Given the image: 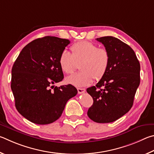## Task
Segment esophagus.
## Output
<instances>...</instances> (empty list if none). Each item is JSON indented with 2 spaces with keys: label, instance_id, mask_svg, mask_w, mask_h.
I'll list each match as a JSON object with an SVG mask.
<instances>
[{
  "label": "esophagus",
  "instance_id": "1",
  "mask_svg": "<svg viewBox=\"0 0 154 154\" xmlns=\"http://www.w3.org/2000/svg\"><path fill=\"white\" fill-rule=\"evenodd\" d=\"M77 90H78V93H79V94H82V93H84L85 92V88H78Z\"/></svg>",
  "mask_w": 154,
  "mask_h": 154
}]
</instances>
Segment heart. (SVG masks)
Here are the masks:
<instances>
[{"mask_svg":"<svg viewBox=\"0 0 154 154\" xmlns=\"http://www.w3.org/2000/svg\"><path fill=\"white\" fill-rule=\"evenodd\" d=\"M72 55L64 51L59 58L62 71L71 74L75 69L76 63H80L79 73L66 79L67 84L77 87H86L93 82V79L99 80L106 74L109 64V53L106 48H100L95 43L82 40L74 43L70 47Z\"/></svg>","mask_w":154,"mask_h":154,"instance_id":"b5f03b06","label":"heart"}]
</instances>
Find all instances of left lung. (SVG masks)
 Here are the masks:
<instances>
[{"label":"left lung","instance_id":"obj_1","mask_svg":"<svg viewBox=\"0 0 154 154\" xmlns=\"http://www.w3.org/2000/svg\"><path fill=\"white\" fill-rule=\"evenodd\" d=\"M96 40L108 51L109 64L97 84L87 89L93 99L87 115L95 122L109 123L119 119L133 106L140 84V63L132 48L117 38L104 36Z\"/></svg>","mask_w":154,"mask_h":154}]
</instances>
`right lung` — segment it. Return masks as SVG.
Listing matches in <instances>:
<instances>
[{"label":"right lung","mask_w":154,"mask_h":154,"mask_svg":"<svg viewBox=\"0 0 154 154\" xmlns=\"http://www.w3.org/2000/svg\"><path fill=\"white\" fill-rule=\"evenodd\" d=\"M69 42L55 36L37 38L23 47L13 64L11 87L16 109L32 122H55L67 101L76 95L72 85L53 86L63 79L59 58Z\"/></svg>","instance_id":"right-lung-1"}]
</instances>
